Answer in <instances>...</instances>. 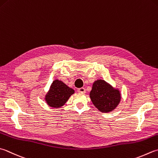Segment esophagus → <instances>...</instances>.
Segmentation results:
<instances>
[{
  "label": "esophagus",
  "instance_id": "1",
  "mask_svg": "<svg viewBox=\"0 0 158 158\" xmlns=\"http://www.w3.org/2000/svg\"><path fill=\"white\" fill-rule=\"evenodd\" d=\"M77 92H80V93H85V89L84 88H79V89H77Z\"/></svg>",
  "mask_w": 158,
  "mask_h": 158
}]
</instances>
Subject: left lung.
Returning <instances> with one entry per match:
<instances>
[{"label": "left lung", "mask_w": 158, "mask_h": 158, "mask_svg": "<svg viewBox=\"0 0 158 158\" xmlns=\"http://www.w3.org/2000/svg\"><path fill=\"white\" fill-rule=\"evenodd\" d=\"M89 97L98 110L106 113L115 109L121 98L118 89L114 88L109 83L101 79L93 83Z\"/></svg>", "instance_id": "obj_1"}]
</instances>
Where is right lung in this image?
<instances>
[{"mask_svg": "<svg viewBox=\"0 0 158 158\" xmlns=\"http://www.w3.org/2000/svg\"><path fill=\"white\" fill-rule=\"evenodd\" d=\"M74 89L69 88L60 80H55L51 85L45 100L50 107H60L66 103L69 97L74 94Z\"/></svg>", "mask_w": 158, "mask_h": 158, "instance_id": "obj_1", "label": "right lung"}]
</instances>
